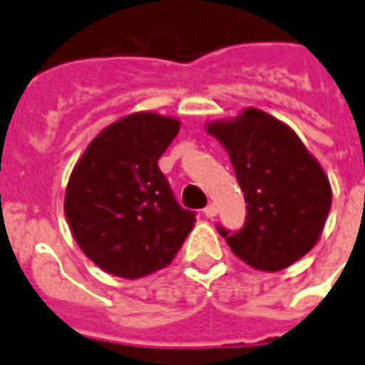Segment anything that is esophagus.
Masks as SVG:
<instances>
[{"instance_id":"obj_1","label":"esophagus","mask_w":365,"mask_h":365,"mask_svg":"<svg viewBox=\"0 0 365 365\" xmlns=\"http://www.w3.org/2000/svg\"><path fill=\"white\" fill-rule=\"evenodd\" d=\"M203 213L207 215V217H215V215H217V205H215V203H209L207 207H203Z\"/></svg>"}]
</instances>
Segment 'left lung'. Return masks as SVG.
<instances>
[{
	"label": "left lung",
	"instance_id": "left-lung-1",
	"mask_svg": "<svg viewBox=\"0 0 365 365\" xmlns=\"http://www.w3.org/2000/svg\"><path fill=\"white\" fill-rule=\"evenodd\" d=\"M207 133L228 150L247 203L240 230L217 227L234 255L267 272L307 255L320 238L331 207V188L301 138L255 108L234 121L209 123Z\"/></svg>",
	"mask_w": 365,
	"mask_h": 365
}]
</instances>
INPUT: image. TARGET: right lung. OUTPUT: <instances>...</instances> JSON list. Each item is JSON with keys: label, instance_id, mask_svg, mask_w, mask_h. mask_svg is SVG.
<instances>
[{"label": "right lung", "instance_id": "right-lung-1", "mask_svg": "<svg viewBox=\"0 0 365 365\" xmlns=\"http://www.w3.org/2000/svg\"><path fill=\"white\" fill-rule=\"evenodd\" d=\"M179 133L173 118L143 112L108 125L72 171L64 213L81 251L121 278L173 261L196 213L177 202L158 160Z\"/></svg>", "mask_w": 365, "mask_h": 365}]
</instances>
